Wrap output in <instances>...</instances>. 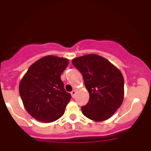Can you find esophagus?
<instances>
[{"label":"esophagus","mask_w":151,"mask_h":151,"mask_svg":"<svg viewBox=\"0 0 151 151\" xmlns=\"http://www.w3.org/2000/svg\"><path fill=\"white\" fill-rule=\"evenodd\" d=\"M71 94H72V98H74L75 97V95H76V90H73V91L71 92Z\"/></svg>","instance_id":"obj_1"}]
</instances>
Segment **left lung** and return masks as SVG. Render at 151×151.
Listing matches in <instances>:
<instances>
[{"label":"left lung","instance_id":"obj_1","mask_svg":"<svg viewBox=\"0 0 151 151\" xmlns=\"http://www.w3.org/2000/svg\"><path fill=\"white\" fill-rule=\"evenodd\" d=\"M72 62L82 74L89 93V101L81 107L82 114L94 121L107 120L124 100L122 73L109 60L95 54L76 58Z\"/></svg>","mask_w":151,"mask_h":151}]
</instances>
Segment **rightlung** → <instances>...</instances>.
<instances>
[{
  "mask_svg": "<svg viewBox=\"0 0 151 151\" xmlns=\"http://www.w3.org/2000/svg\"><path fill=\"white\" fill-rule=\"evenodd\" d=\"M66 58L48 55L29 67L19 84L24 107L34 119L50 123L65 113L71 99L61 80V74L68 66Z\"/></svg>",
  "mask_w": 151,
  "mask_h": 151,
  "instance_id": "add662e5",
  "label": "right lung"
}]
</instances>
